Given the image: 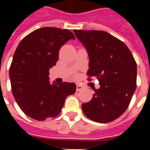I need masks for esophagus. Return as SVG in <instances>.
<instances>
[{
  "mask_svg": "<svg viewBox=\"0 0 150 150\" xmlns=\"http://www.w3.org/2000/svg\"><path fill=\"white\" fill-rule=\"evenodd\" d=\"M83 87L81 85L76 84V91H81V90H83Z\"/></svg>",
  "mask_w": 150,
  "mask_h": 150,
  "instance_id": "obj_1",
  "label": "esophagus"
}]
</instances>
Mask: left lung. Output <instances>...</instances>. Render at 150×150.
I'll list each match as a JSON object with an SVG mask.
<instances>
[{
    "instance_id": "1",
    "label": "left lung",
    "mask_w": 150,
    "mask_h": 150,
    "mask_svg": "<svg viewBox=\"0 0 150 150\" xmlns=\"http://www.w3.org/2000/svg\"><path fill=\"white\" fill-rule=\"evenodd\" d=\"M88 55L87 74L98 79L100 88L88 103L84 114L94 122H110L126 110L137 88V64L127 46L104 30H74Z\"/></svg>"
}]
</instances>
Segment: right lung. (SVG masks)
I'll use <instances>...</instances> for the list:
<instances>
[{
    "label": "right lung",
    "mask_w": 150,
    "mask_h": 150,
    "mask_svg": "<svg viewBox=\"0 0 150 150\" xmlns=\"http://www.w3.org/2000/svg\"><path fill=\"white\" fill-rule=\"evenodd\" d=\"M71 39L75 40L71 30L45 27L30 33L17 46L9 73L12 92L24 113L34 120L57 116L66 98L76 91L75 83H51L49 77L59 50Z\"/></svg>",
    "instance_id": "obj_1"
}]
</instances>
